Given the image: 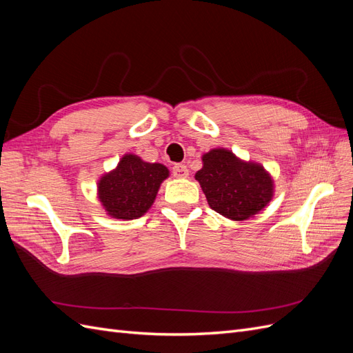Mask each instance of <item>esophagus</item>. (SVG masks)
I'll use <instances>...</instances> for the list:
<instances>
[{"instance_id":"obj_1","label":"esophagus","mask_w":353,"mask_h":353,"mask_svg":"<svg viewBox=\"0 0 353 353\" xmlns=\"http://www.w3.org/2000/svg\"><path fill=\"white\" fill-rule=\"evenodd\" d=\"M188 174H190L188 168L185 165H183V163H175L172 166V175L175 178H187Z\"/></svg>"}]
</instances>
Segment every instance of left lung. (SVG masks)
<instances>
[{"instance_id": "obj_1", "label": "left lung", "mask_w": 353, "mask_h": 353, "mask_svg": "<svg viewBox=\"0 0 353 353\" xmlns=\"http://www.w3.org/2000/svg\"><path fill=\"white\" fill-rule=\"evenodd\" d=\"M196 179L209 206L234 221L248 219L272 199V179L261 165L241 162L231 152L215 148L203 156Z\"/></svg>"}]
</instances>
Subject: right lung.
<instances>
[{
	"instance_id": "obj_1",
	"label": "right lung",
	"mask_w": 353,
	"mask_h": 353,
	"mask_svg": "<svg viewBox=\"0 0 353 353\" xmlns=\"http://www.w3.org/2000/svg\"><path fill=\"white\" fill-rule=\"evenodd\" d=\"M169 170L160 163H147L126 154L110 174L99 183V197L104 209L117 219H137L150 209Z\"/></svg>"
}]
</instances>
